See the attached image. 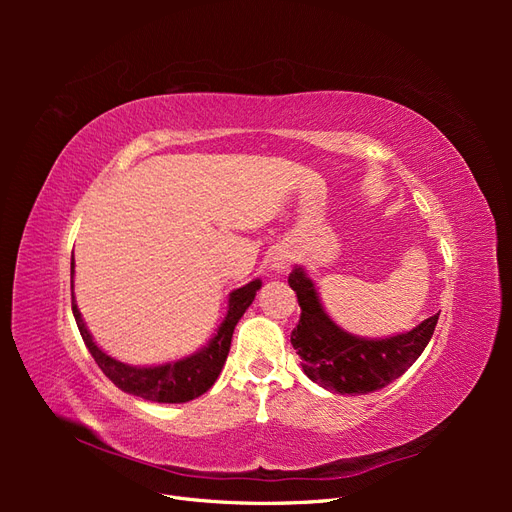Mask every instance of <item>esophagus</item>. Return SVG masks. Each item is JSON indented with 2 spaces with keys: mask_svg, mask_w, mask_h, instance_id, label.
Returning a JSON list of instances; mask_svg holds the SVG:
<instances>
[{
  "mask_svg": "<svg viewBox=\"0 0 512 512\" xmlns=\"http://www.w3.org/2000/svg\"><path fill=\"white\" fill-rule=\"evenodd\" d=\"M290 262H292V256L280 252V254L273 256V265H271V267H273L275 271H284V269L290 265Z\"/></svg>",
  "mask_w": 512,
  "mask_h": 512,
  "instance_id": "34e87169",
  "label": "esophagus"
}]
</instances>
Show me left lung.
Returning a JSON list of instances; mask_svg holds the SVG:
<instances>
[{"label": "left lung", "instance_id": "1", "mask_svg": "<svg viewBox=\"0 0 512 512\" xmlns=\"http://www.w3.org/2000/svg\"><path fill=\"white\" fill-rule=\"evenodd\" d=\"M288 284L301 305L290 342L301 356L303 371L322 389L342 395H365L404 376L429 344L440 316L433 314L408 333L365 339L339 329L329 318L303 267L292 269Z\"/></svg>", "mask_w": 512, "mask_h": 512}]
</instances>
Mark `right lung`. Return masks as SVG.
Listing matches in <instances>:
<instances>
[{"mask_svg":"<svg viewBox=\"0 0 512 512\" xmlns=\"http://www.w3.org/2000/svg\"><path fill=\"white\" fill-rule=\"evenodd\" d=\"M70 275L74 277V256L70 262ZM262 282L254 280L230 292L228 299V312L218 327V333L211 337V342L200 348L198 352L185 356L181 361L164 363L156 367H134L126 365L113 356L102 352L94 337L89 335L83 316L76 307L74 292H72V314L76 320V327L81 331L85 346L94 356L98 367L104 371V376L111 380L123 393H130L136 397H143L147 401H158V404H185V401L196 399L207 393L213 382L218 380L220 371L226 363V356L230 350L232 331H235L237 322L245 314V309L252 305L256 292L260 290Z\"/></svg>","mask_w":512,"mask_h":512,"instance_id":"add662e5","label":"right lung"}]
</instances>
